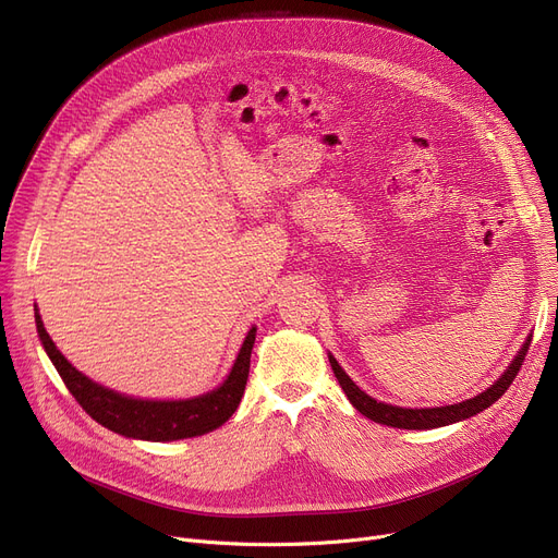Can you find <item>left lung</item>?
I'll return each mask as SVG.
<instances>
[{
	"instance_id": "8db88e82",
	"label": "left lung",
	"mask_w": 558,
	"mask_h": 558,
	"mask_svg": "<svg viewBox=\"0 0 558 558\" xmlns=\"http://www.w3.org/2000/svg\"><path fill=\"white\" fill-rule=\"evenodd\" d=\"M532 339H526L524 345L520 348L518 357L513 360V364L507 368V373L497 379V383L486 389L484 393L471 398V400H463L459 404H448V407H432V409H404V407H393V404H385V402H377L371 396H366L353 379H350L341 366L337 364V360L332 355L330 357V366L339 379L341 389L345 391L348 400L353 402V407L357 409L360 414H364L366 418L379 423V425H389V427H400V429H434V427H444L463 418H471L480 412H484L486 407H490L497 398H500L515 379L518 371L522 368L524 355L526 350H530Z\"/></svg>"
}]
</instances>
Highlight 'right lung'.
<instances>
[{
    "label": "right lung",
    "mask_w": 558,
    "mask_h": 558,
    "mask_svg": "<svg viewBox=\"0 0 558 558\" xmlns=\"http://www.w3.org/2000/svg\"><path fill=\"white\" fill-rule=\"evenodd\" d=\"M36 326L51 364L56 366L58 375L63 377V383L74 400L85 409V414H90L99 425L117 434L142 438V441H175V438L201 436L221 427L234 414V409L240 407L251 368V350L255 343V328H251L230 375L219 389L192 400L160 402L126 398L122 393H114L95 385L93 379L78 373L61 355V350L53 345L43 326L38 310Z\"/></svg>",
    "instance_id": "right-lung-1"
}]
</instances>
